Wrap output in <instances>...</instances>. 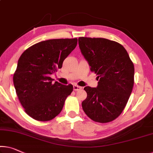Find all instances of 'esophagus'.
I'll return each mask as SVG.
<instances>
[{
  "mask_svg": "<svg viewBox=\"0 0 153 153\" xmlns=\"http://www.w3.org/2000/svg\"><path fill=\"white\" fill-rule=\"evenodd\" d=\"M73 89H74V91H78V90H81L82 88H81V87H80V86H78V85H74L73 86Z\"/></svg>",
  "mask_w": 153,
  "mask_h": 153,
  "instance_id": "1",
  "label": "esophagus"
}]
</instances>
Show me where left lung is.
Here are the masks:
<instances>
[{"instance_id":"8db88e82","label":"left lung","mask_w":153,"mask_h":153,"mask_svg":"<svg viewBox=\"0 0 153 153\" xmlns=\"http://www.w3.org/2000/svg\"><path fill=\"white\" fill-rule=\"evenodd\" d=\"M79 45L98 86L84 88V112L92 120L106 123L117 118L125 107L134 84V65L120 44L105 38L80 37Z\"/></svg>"}]
</instances>
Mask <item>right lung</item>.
Returning a JSON list of instances; mask_svg holds the SVG:
<instances>
[{
	"instance_id": "right-lung-1",
	"label": "right lung",
	"mask_w": 153,
	"mask_h": 153,
	"mask_svg": "<svg viewBox=\"0 0 153 153\" xmlns=\"http://www.w3.org/2000/svg\"><path fill=\"white\" fill-rule=\"evenodd\" d=\"M77 41V38L48 39L34 44L21 55L13 81L21 105L32 118L49 121L62 111L73 86L57 81L53 83L50 76L62 68Z\"/></svg>"
}]
</instances>
